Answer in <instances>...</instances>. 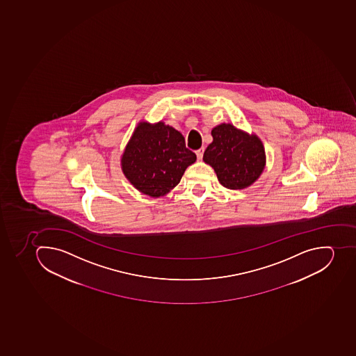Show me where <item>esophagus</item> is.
I'll return each mask as SVG.
<instances>
[{"mask_svg":"<svg viewBox=\"0 0 356 356\" xmlns=\"http://www.w3.org/2000/svg\"><path fill=\"white\" fill-rule=\"evenodd\" d=\"M203 152H204V148H200V149L195 150V154H197V159H202L203 157Z\"/></svg>","mask_w":356,"mask_h":356,"instance_id":"34e87169","label":"esophagus"}]
</instances>
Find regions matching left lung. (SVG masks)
I'll return each instance as SVG.
<instances>
[{"label":"left lung","instance_id":"left-lung-1","mask_svg":"<svg viewBox=\"0 0 356 356\" xmlns=\"http://www.w3.org/2000/svg\"><path fill=\"white\" fill-rule=\"evenodd\" d=\"M212 140L203 154L221 186L241 190L252 186L264 170L266 156L257 136L250 135L230 124H221L211 130Z\"/></svg>","mask_w":356,"mask_h":356}]
</instances>
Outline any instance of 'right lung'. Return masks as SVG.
<instances>
[{"label": "right lung", "instance_id": "1", "mask_svg": "<svg viewBox=\"0 0 356 356\" xmlns=\"http://www.w3.org/2000/svg\"><path fill=\"white\" fill-rule=\"evenodd\" d=\"M197 156L186 147L182 134L163 121H141L121 156L124 177L141 193L164 197L179 184Z\"/></svg>", "mask_w": 356, "mask_h": 356}]
</instances>
